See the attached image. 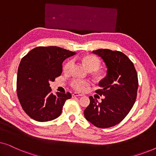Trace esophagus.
<instances>
[{
  "mask_svg": "<svg viewBox=\"0 0 156 156\" xmlns=\"http://www.w3.org/2000/svg\"><path fill=\"white\" fill-rule=\"evenodd\" d=\"M83 96V94H79V93H76V92H74L72 94V97H82Z\"/></svg>",
  "mask_w": 156,
  "mask_h": 156,
  "instance_id": "obj_1",
  "label": "esophagus"
}]
</instances>
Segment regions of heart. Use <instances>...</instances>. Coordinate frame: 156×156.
Wrapping results in <instances>:
<instances>
[{"instance_id":"obj_1","label":"heart","mask_w":156,"mask_h":156,"mask_svg":"<svg viewBox=\"0 0 156 156\" xmlns=\"http://www.w3.org/2000/svg\"><path fill=\"white\" fill-rule=\"evenodd\" d=\"M81 60L89 71H93V75L97 79H101L104 76V72L98 69L101 65V61L97 57L92 55H85L82 57ZM72 65V61L69 60L64 66V71L69 72L70 67ZM72 87L76 91H84L87 87L90 85V83L87 81L74 80L71 82Z\"/></svg>"}]
</instances>
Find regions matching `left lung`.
<instances>
[{
    "label": "left lung",
    "mask_w": 156,
    "mask_h": 156,
    "mask_svg": "<svg viewBox=\"0 0 156 156\" xmlns=\"http://www.w3.org/2000/svg\"><path fill=\"white\" fill-rule=\"evenodd\" d=\"M103 59L106 75L96 91L104 96L101 102L89 97L90 104L84 110L86 119L101 129L112 127L121 122L133 107L137 96L138 75L132 62L119 51L99 49L92 51Z\"/></svg>",
    "instance_id": "obj_1"
}]
</instances>
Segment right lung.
<instances>
[{
  "mask_svg": "<svg viewBox=\"0 0 156 156\" xmlns=\"http://www.w3.org/2000/svg\"><path fill=\"white\" fill-rule=\"evenodd\" d=\"M76 53L56 46L37 47L21 59L17 76V94L23 110L34 120L52 121L60 116L71 94H53L50 83L60 76L62 62Z\"/></svg>",
  "mask_w": 156,
  "mask_h": 156,
  "instance_id": "add662e5",
  "label": "right lung"
}]
</instances>
